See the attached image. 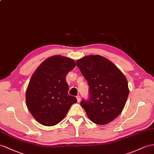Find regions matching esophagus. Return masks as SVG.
<instances>
[{
	"label": "esophagus",
	"instance_id": "34e87169",
	"mask_svg": "<svg viewBox=\"0 0 154 154\" xmlns=\"http://www.w3.org/2000/svg\"><path fill=\"white\" fill-rule=\"evenodd\" d=\"M76 99H77V101H78V103L80 102V97L79 95H77V96H76Z\"/></svg>",
	"mask_w": 154,
	"mask_h": 154
}]
</instances>
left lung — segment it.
Returning a JSON list of instances; mask_svg holds the SVG:
<instances>
[{
	"instance_id": "obj_1",
	"label": "left lung",
	"mask_w": 154,
	"mask_h": 154,
	"mask_svg": "<svg viewBox=\"0 0 154 154\" xmlns=\"http://www.w3.org/2000/svg\"><path fill=\"white\" fill-rule=\"evenodd\" d=\"M89 85V98L80 104L88 118L105 125L121 114L129 95L127 80L113 63L100 55H88L76 61Z\"/></svg>"
}]
</instances>
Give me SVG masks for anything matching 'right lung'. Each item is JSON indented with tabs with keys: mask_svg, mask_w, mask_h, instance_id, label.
I'll use <instances>...</instances> for the list:
<instances>
[{
	"mask_svg": "<svg viewBox=\"0 0 154 154\" xmlns=\"http://www.w3.org/2000/svg\"><path fill=\"white\" fill-rule=\"evenodd\" d=\"M76 66L72 59L54 55L41 63L34 72L26 91L28 110L40 124L53 126L65 117L77 102L68 94L66 76Z\"/></svg>",
	"mask_w": 154,
	"mask_h": 154,
	"instance_id": "obj_1",
	"label": "right lung"
}]
</instances>
